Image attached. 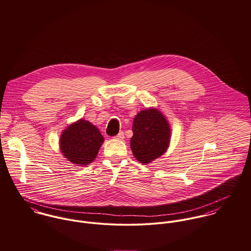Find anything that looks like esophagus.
I'll return each instance as SVG.
<instances>
[{
	"label": "esophagus",
	"instance_id": "obj_1",
	"mask_svg": "<svg viewBox=\"0 0 251 251\" xmlns=\"http://www.w3.org/2000/svg\"><path fill=\"white\" fill-rule=\"evenodd\" d=\"M114 139H124V133L123 132H119L115 137H114Z\"/></svg>",
	"mask_w": 251,
	"mask_h": 251
}]
</instances>
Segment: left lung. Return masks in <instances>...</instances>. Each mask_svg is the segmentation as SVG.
Here are the masks:
<instances>
[{
    "label": "left lung",
    "mask_w": 251,
    "mask_h": 251,
    "mask_svg": "<svg viewBox=\"0 0 251 251\" xmlns=\"http://www.w3.org/2000/svg\"><path fill=\"white\" fill-rule=\"evenodd\" d=\"M133 132L131 149L140 163L148 164L167 151L170 129L159 111L149 109L139 112L133 122Z\"/></svg>",
    "instance_id": "1"
}]
</instances>
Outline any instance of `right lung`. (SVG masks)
Wrapping results in <instances>:
<instances>
[{
    "label": "right lung",
    "instance_id": "1",
    "mask_svg": "<svg viewBox=\"0 0 251 251\" xmlns=\"http://www.w3.org/2000/svg\"><path fill=\"white\" fill-rule=\"evenodd\" d=\"M104 138L90 122L80 119L69 125L60 137V150L75 165L86 166L96 158Z\"/></svg>",
    "mask_w": 251,
    "mask_h": 251
}]
</instances>
